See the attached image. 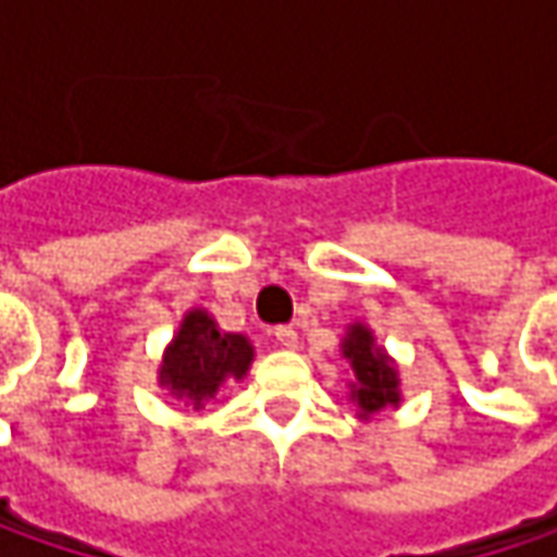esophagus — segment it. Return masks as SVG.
I'll return each instance as SVG.
<instances>
[{
    "instance_id": "esophagus-1",
    "label": "esophagus",
    "mask_w": 557,
    "mask_h": 557,
    "mask_svg": "<svg viewBox=\"0 0 557 557\" xmlns=\"http://www.w3.org/2000/svg\"><path fill=\"white\" fill-rule=\"evenodd\" d=\"M274 339H277L283 349H296L299 346V333L293 326H277L274 330Z\"/></svg>"
}]
</instances>
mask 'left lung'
Segmentation results:
<instances>
[{"instance_id": "1", "label": "left lung", "mask_w": 557, "mask_h": 557, "mask_svg": "<svg viewBox=\"0 0 557 557\" xmlns=\"http://www.w3.org/2000/svg\"><path fill=\"white\" fill-rule=\"evenodd\" d=\"M343 358L351 364V393L349 399L358 405V418L380 414L383 408H399V371L393 358L376 346L374 333L364 324H349L343 343H339Z\"/></svg>"}]
</instances>
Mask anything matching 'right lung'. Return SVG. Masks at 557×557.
Listing matches in <instances>:
<instances>
[{
	"instance_id": "add662e5",
	"label": "right lung",
	"mask_w": 557,
	"mask_h": 557,
	"mask_svg": "<svg viewBox=\"0 0 557 557\" xmlns=\"http://www.w3.org/2000/svg\"><path fill=\"white\" fill-rule=\"evenodd\" d=\"M252 358V343L243 333H224L208 311L193 308L164 349L158 383L171 389V396L202 408L227 380H243Z\"/></svg>"
}]
</instances>
